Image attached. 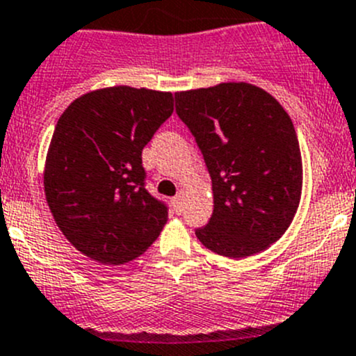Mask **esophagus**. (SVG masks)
<instances>
[{"label":"esophagus","instance_id":"esophagus-1","mask_svg":"<svg viewBox=\"0 0 356 356\" xmlns=\"http://www.w3.org/2000/svg\"><path fill=\"white\" fill-rule=\"evenodd\" d=\"M172 208H175V211L180 215L181 211H184V195L178 194L176 197H172Z\"/></svg>","mask_w":356,"mask_h":356}]
</instances>
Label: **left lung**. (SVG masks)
<instances>
[{"mask_svg": "<svg viewBox=\"0 0 356 356\" xmlns=\"http://www.w3.org/2000/svg\"><path fill=\"white\" fill-rule=\"evenodd\" d=\"M175 99L213 185V215L195 236L231 259L262 252L285 234L302 191L289 113L266 90L243 82L176 92Z\"/></svg>", "mask_w": 356, "mask_h": 356, "instance_id": "8db88e82", "label": "left lung"}]
</instances>
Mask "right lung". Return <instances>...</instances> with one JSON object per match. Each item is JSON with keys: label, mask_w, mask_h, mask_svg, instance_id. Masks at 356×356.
I'll return each instance as SVG.
<instances>
[{"label": "right lung", "mask_w": 356, "mask_h": 356, "mask_svg": "<svg viewBox=\"0 0 356 356\" xmlns=\"http://www.w3.org/2000/svg\"><path fill=\"white\" fill-rule=\"evenodd\" d=\"M171 113V92L118 86L83 94L57 120L45 195L57 227L83 255L118 266L161 234L168 204L147 191L141 152Z\"/></svg>", "instance_id": "1"}]
</instances>
